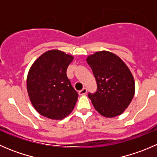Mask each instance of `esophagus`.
<instances>
[{"instance_id":"1","label":"esophagus","mask_w":157,"mask_h":157,"mask_svg":"<svg viewBox=\"0 0 157 157\" xmlns=\"http://www.w3.org/2000/svg\"><path fill=\"white\" fill-rule=\"evenodd\" d=\"M86 92H87V89L84 87V88L82 89L81 90H80V91H79L78 93H79V95H80V96H83V95L86 94Z\"/></svg>"}]
</instances>
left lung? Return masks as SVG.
Masks as SVG:
<instances>
[{
    "label": "left lung",
    "mask_w": 157,
    "mask_h": 157,
    "mask_svg": "<svg viewBox=\"0 0 157 157\" xmlns=\"http://www.w3.org/2000/svg\"><path fill=\"white\" fill-rule=\"evenodd\" d=\"M97 84L88 97L96 110L107 118L119 115L127 109L134 95V80L122 60L106 51L96 52L86 59Z\"/></svg>",
    "instance_id": "8db88e82"
}]
</instances>
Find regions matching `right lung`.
Returning <instances> with one entry per match:
<instances>
[{"label": "right lung", "mask_w": 157, "mask_h": 157, "mask_svg": "<svg viewBox=\"0 0 157 157\" xmlns=\"http://www.w3.org/2000/svg\"><path fill=\"white\" fill-rule=\"evenodd\" d=\"M73 58L61 51L51 50L32 65L26 82L28 94L34 108L43 116L61 120L75 106L78 93L67 76Z\"/></svg>", "instance_id": "right-lung-1"}]
</instances>
